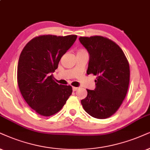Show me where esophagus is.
Instances as JSON below:
<instances>
[{
	"instance_id": "1",
	"label": "esophagus",
	"mask_w": 150,
	"mask_h": 150,
	"mask_svg": "<svg viewBox=\"0 0 150 150\" xmlns=\"http://www.w3.org/2000/svg\"><path fill=\"white\" fill-rule=\"evenodd\" d=\"M77 89H78V88L77 87H73V91H77Z\"/></svg>"
}]
</instances>
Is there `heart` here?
<instances>
[{"label":"heart","instance_id":"b5f03b06","mask_svg":"<svg viewBox=\"0 0 150 150\" xmlns=\"http://www.w3.org/2000/svg\"><path fill=\"white\" fill-rule=\"evenodd\" d=\"M86 52V51L84 50V49H80V50H78V52H77V54H78V53H83V52Z\"/></svg>","mask_w":150,"mask_h":150}]
</instances>
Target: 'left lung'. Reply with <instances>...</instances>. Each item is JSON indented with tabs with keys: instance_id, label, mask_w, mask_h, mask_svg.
I'll list each match as a JSON object with an SVG mask.
<instances>
[{
	"instance_id": "obj_1",
	"label": "left lung",
	"mask_w": 150,
	"mask_h": 150,
	"mask_svg": "<svg viewBox=\"0 0 150 150\" xmlns=\"http://www.w3.org/2000/svg\"><path fill=\"white\" fill-rule=\"evenodd\" d=\"M79 39L90 56L86 73L97 76L96 88L86 89L87 96L81 103L92 117L107 118L117 111L127 93L130 77L128 60L120 46L107 37L93 36Z\"/></svg>"
}]
</instances>
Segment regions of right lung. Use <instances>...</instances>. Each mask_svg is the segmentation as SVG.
I'll return each instance as SVG.
<instances>
[{
  "label": "right lung",
  "mask_w": 150,
  "mask_h": 150,
  "mask_svg": "<svg viewBox=\"0 0 150 150\" xmlns=\"http://www.w3.org/2000/svg\"><path fill=\"white\" fill-rule=\"evenodd\" d=\"M76 39L73 35H40L30 40L21 53L18 88L28 105L39 115L50 116L59 112L72 94V86L57 84L52 73Z\"/></svg>",
  "instance_id": "add662e5"
}]
</instances>
